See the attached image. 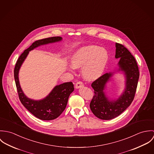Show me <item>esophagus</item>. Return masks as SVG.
<instances>
[{"label":"esophagus","instance_id":"34e87169","mask_svg":"<svg viewBox=\"0 0 154 154\" xmlns=\"http://www.w3.org/2000/svg\"><path fill=\"white\" fill-rule=\"evenodd\" d=\"M83 86H84V84L82 81H78L75 84V88H81V87H82Z\"/></svg>","mask_w":154,"mask_h":154}]
</instances>
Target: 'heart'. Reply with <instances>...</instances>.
Masks as SVG:
<instances>
[{
  "label": "heart",
  "instance_id": "heart-1",
  "mask_svg": "<svg viewBox=\"0 0 154 154\" xmlns=\"http://www.w3.org/2000/svg\"><path fill=\"white\" fill-rule=\"evenodd\" d=\"M108 61L107 51L98 46L91 45L79 49L72 59L74 68L82 67L84 77L94 80L103 73Z\"/></svg>",
  "mask_w": 154,
  "mask_h": 154
}]
</instances>
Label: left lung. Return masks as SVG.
I'll return each instance as SVG.
<instances>
[{
  "instance_id": "obj_1",
  "label": "left lung",
  "mask_w": 154,
  "mask_h": 154,
  "mask_svg": "<svg viewBox=\"0 0 154 154\" xmlns=\"http://www.w3.org/2000/svg\"><path fill=\"white\" fill-rule=\"evenodd\" d=\"M116 47L115 57L120 58L119 70L124 71L126 74V87L117 100L110 101L104 90L112 74L105 73L92 83L91 87L94 90V94L90 103V109L96 117L103 120H110L117 117L131 104L139 78L137 62L131 52L120 43H116Z\"/></svg>"
}]
</instances>
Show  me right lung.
Returning a JSON list of instances; mask_svg holds the SVG:
<instances>
[{
  "instance_id": "1",
  "label": "right lung",
  "mask_w": 154,
  "mask_h": 154,
  "mask_svg": "<svg viewBox=\"0 0 154 154\" xmlns=\"http://www.w3.org/2000/svg\"><path fill=\"white\" fill-rule=\"evenodd\" d=\"M62 39L60 37H53L35 41L21 54L14 68L16 87L22 105L34 116L43 120L55 119L65 110L69 97L74 90L73 83L69 82L57 85L45 98L40 101H35L28 98L23 93L19 82L18 72L30 50L40 45L59 42Z\"/></svg>"
}]
</instances>
